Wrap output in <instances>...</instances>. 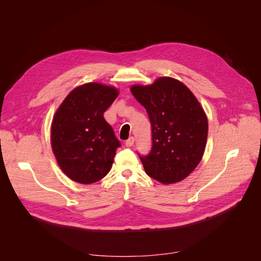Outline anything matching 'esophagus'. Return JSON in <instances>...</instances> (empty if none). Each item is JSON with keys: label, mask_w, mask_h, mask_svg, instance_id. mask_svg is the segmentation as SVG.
Wrapping results in <instances>:
<instances>
[{"label": "esophagus", "mask_w": 261, "mask_h": 261, "mask_svg": "<svg viewBox=\"0 0 261 261\" xmlns=\"http://www.w3.org/2000/svg\"><path fill=\"white\" fill-rule=\"evenodd\" d=\"M134 141H135V139H134V137H129L127 140L125 141V145H126V147H128V148L133 147V145H134Z\"/></svg>", "instance_id": "esophagus-1"}]
</instances>
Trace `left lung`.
<instances>
[{"instance_id": "8db88e82", "label": "left lung", "mask_w": 261, "mask_h": 261, "mask_svg": "<svg viewBox=\"0 0 261 261\" xmlns=\"http://www.w3.org/2000/svg\"><path fill=\"white\" fill-rule=\"evenodd\" d=\"M130 91L151 124V150L139 155L147 175L162 184L184 179L200 162L207 143L208 120L198 100L171 77H160L149 86L135 85Z\"/></svg>"}]
</instances>
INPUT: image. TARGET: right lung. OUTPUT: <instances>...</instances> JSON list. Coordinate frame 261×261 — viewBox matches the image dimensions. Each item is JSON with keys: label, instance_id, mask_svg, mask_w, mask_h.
Listing matches in <instances>:
<instances>
[{"label": "right lung", "instance_id": "obj_1", "mask_svg": "<svg viewBox=\"0 0 261 261\" xmlns=\"http://www.w3.org/2000/svg\"><path fill=\"white\" fill-rule=\"evenodd\" d=\"M117 94L114 87L85 84L70 91L55 112L52 150L62 171L74 181L96 183L112 168L121 143L103 113Z\"/></svg>", "mask_w": 261, "mask_h": 261}]
</instances>
